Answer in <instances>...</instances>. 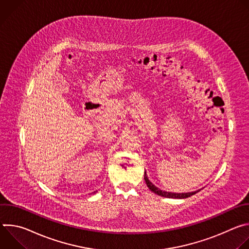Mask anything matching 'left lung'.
<instances>
[{
    "label": "left lung",
    "instance_id": "1",
    "mask_svg": "<svg viewBox=\"0 0 249 249\" xmlns=\"http://www.w3.org/2000/svg\"><path fill=\"white\" fill-rule=\"evenodd\" d=\"M145 181L147 183V186L149 187V189L154 192L155 194H158L161 197H165V198H174V199H184V198H188L192 195H194L195 193H197L198 191H194V192H189V193H171V192H166V191H162L160 189H159L157 186H155L148 178L147 176V172L145 171V175H144Z\"/></svg>",
    "mask_w": 249,
    "mask_h": 249
}]
</instances>
